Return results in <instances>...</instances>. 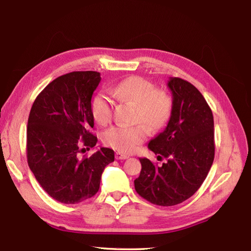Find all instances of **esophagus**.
Wrapping results in <instances>:
<instances>
[{
	"mask_svg": "<svg viewBox=\"0 0 251 251\" xmlns=\"http://www.w3.org/2000/svg\"><path fill=\"white\" fill-rule=\"evenodd\" d=\"M115 156H116V160H126V158H129V155L121 153V152H116Z\"/></svg>",
	"mask_w": 251,
	"mask_h": 251,
	"instance_id": "1",
	"label": "esophagus"
}]
</instances>
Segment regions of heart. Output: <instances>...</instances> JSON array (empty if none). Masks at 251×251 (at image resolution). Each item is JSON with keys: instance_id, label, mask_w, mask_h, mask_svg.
Segmentation results:
<instances>
[{"instance_id": "b5f03b06", "label": "heart", "mask_w": 251, "mask_h": 251, "mask_svg": "<svg viewBox=\"0 0 251 251\" xmlns=\"http://www.w3.org/2000/svg\"><path fill=\"white\" fill-rule=\"evenodd\" d=\"M111 94L120 101L136 104L134 122L142 125L114 126L102 135L103 143L121 152H131L144 142L149 131H157L166 125L172 114L173 101L163 90H155L154 85L140 76H130L111 88ZM114 101L112 97L99 93L91 102V114L101 126L113 119Z\"/></svg>"}]
</instances>
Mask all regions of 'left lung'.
<instances>
[{
    "label": "left lung",
    "mask_w": 251,
    "mask_h": 251,
    "mask_svg": "<svg viewBox=\"0 0 251 251\" xmlns=\"http://www.w3.org/2000/svg\"><path fill=\"white\" fill-rule=\"evenodd\" d=\"M173 108L165 130L150 140L148 148L162 166L139 158L142 170L134 181L135 191L149 202L172 206L196 193L205 180L215 155L214 119L203 96L193 84L170 77Z\"/></svg>",
    "instance_id": "1"
}]
</instances>
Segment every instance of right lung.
Listing matches in <instances>:
<instances>
[{"label": "right lung", "instance_id": "add662e5", "mask_svg": "<svg viewBox=\"0 0 251 251\" xmlns=\"http://www.w3.org/2000/svg\"><path fill=\"white\" fill-rule=\"evenodd\" d=\"M100 81L97 71L60 75L47 85L30 108L26 130L28 166L47 194L62 203L75 204L94 197L103 170L114 162V151L109 148L78 156L98 142L91 132V97Z\"/></svg>", "mask_w": 251, "mask_h": 251}]
</instances>
